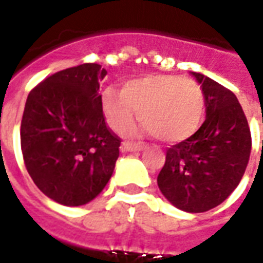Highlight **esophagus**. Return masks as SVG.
<instances>
[{"label": "esophagus", "instance_id": "obj_1", "mask_svg": "<svg viewBox=\"0 0 263 263\" xmlns=\"http://www.w3.org/2000/svg\"><path fill=\"white\" fill-rule=\"evenodd\" d=\"M146 148V143L143 142H125L122 143V149L124 151H142Z\"/></svg>", "mask_w": 263, "mask_h": 263}]
</instances>
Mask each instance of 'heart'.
I'll return each mask as SVG.
<instances>
[{
  "mask_svg": "<svg viewBox=\"0 0 263 263\" xmlns=\"http://www.w3.org/2000/svg\"><path fill=\"white\" fill-rule=\"evenodd\" d=\"M205 97L192 79L156 74L126 81L120 92L103 94V109L109 125L125 134L139 121L163 142H180L197 131L203 120Z\"/></svg>",
  "mask_w": 263,
  "mask_h": 263,
  "instance_id": "1",
  "label": "heart"
}]
</instances>
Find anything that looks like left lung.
Segmentation results:
<instances>
[{
  "label": "left lung",
  "instance_id": "left-lung-1",
  "mask_svg": "<svg viewBox=\"0 0 263 263\" xmlns=\"http://www.w3.org/2000/svg\"><path fill=\"white\" fill-rule=\"evenodd\" d=\"M193 76L203 88L207 117L192 137L167 148L158 186L177 209L204 213L239 184L252 139L235 94L201 73Z\"/></svg>",
  "mask_w": 263,
  "mask_h": 263
}]
</instances>
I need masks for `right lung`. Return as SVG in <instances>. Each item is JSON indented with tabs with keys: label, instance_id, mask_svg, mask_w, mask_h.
I'll list each match as a JSON object with an SVG mask.
<instances>
[{
	"label": "right lung",
	"instance_id": "right-lung-1",
	"mask_svg": "<svg viewBox=\"0 0 263 263\" xmlns=\"http://www.w3.org/2000/svg\"><path fill=\"white\" fill-rule=\"evenodd\" d=\"M97 63L60 70L33 87L21 121V149L37 189L63 205H83L108 183L121 138L103 112Z\"/></svg>",
	"mask_w": 263,
	"mask_h": 263
}]
</instances>
